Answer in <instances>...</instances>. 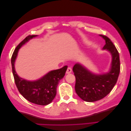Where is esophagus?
Returning a JSON list of instances; mask_svg holds the SVG:
<instances>
[{"mask_svg": "<svg viewBox=\"0 0 131 131\" xmlns=\"http://www.w3.org/2000/svg\"><path fill=\"white\" fill-rule=\"evenodd\" d=\"M72 68H71L70 67H68V68H67V69L66 73L67 74H70V73H72Z\"/></svg>", "mask_w": 131, "mask_h": 131, "instance_id": "34e87169", "label": "esophagus"}]
</instances>
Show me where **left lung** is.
<instances>
[{"mask_svg":"<svg viewBox=\"0 0 131 131\" xmlns=\"http://www.w3.org/2000/svg\"><path fill=\"white\" fill-rule=\"evenodd\" d=\"M100 35L105 40L103 49L109 51L112 56L109 72L101 75L94 74L79 63L75 64L73 68L76 79L75 92L86 102L97 101L107 96L116 84L120 74V62L117 50L108 37Z\"/></svg>","mask_w":131,"mask_h":131,"instance_id":"1","label":"left lung"}]
</instances>
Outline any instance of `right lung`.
<instances>
[{"mask_svg":"<svg viewBox=\"0 0 131 131\" xmlns=\"http://www.w3.org/2000/svg\"><path fill=\"white\" fill-rule=\"evenodd\" d=\"M37 35H28L22 40L15 49L11 57L12 70L15 84L25 98L32 103L46 105L53 101L56 95L57 86L61 79L64 77L68 67L52 70L38 80L29 81L19 78L15 69V62L19 48L30 39Z\"/></svg>","mask_w":131,"mask_h":131,"instance_id":"add662e5","label":"right lung"}]
</instances>
